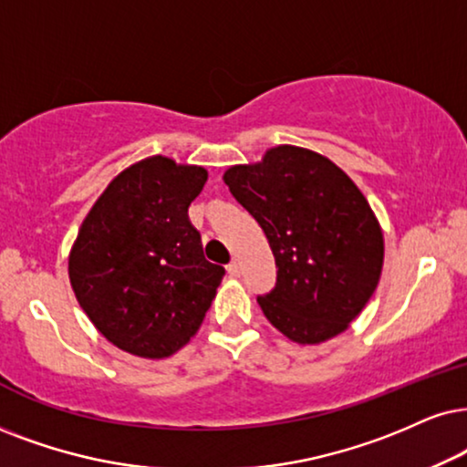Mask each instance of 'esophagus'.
<instances>
[{
	"label": "esophagus",
	"instance_id": "obj_1",
	"mask_svg": "<svg viewBox=\"0 0 467 467\" xmlns=\"http://www.w3.org/2000/svg\"><path fill=\"white\" fill-rule=\"evenodd\" d=\"M226 271H228V274L233 275V277H237V275H239V263H237V261H230V263L226 265Z\"/></svg>",
	"mask_w": 467,
	"mask_h": 467
}]
</instances>
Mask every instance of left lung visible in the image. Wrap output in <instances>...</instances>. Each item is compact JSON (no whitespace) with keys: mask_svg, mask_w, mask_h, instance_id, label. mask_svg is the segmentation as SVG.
<instances>
[{"mask_svg":"<svg viewBox=\"0 0 467 467\" xmlns=\"http://www.w3.org/2000/svg\"><path fill=\"white\" fill-rule=\"evenodd\" d=\"M223 182L263 228L275 286L258 295L286 338L318 345L349 327L383 267V234L356 182L327 157L275 146L261 163L233 165Z\"/></svg>","mask_w":467,"mask_h":467,"instance_id":"1","label":"left lung"}]
</instances>
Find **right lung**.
<instances>
[{"label": "right lung", "mask_w": 467, "mask_h": 467, "mask_svg": "<svg viewBox=\"0 0 467 467\" xmlns=\"http://www.w3.org/2000/svg\"><path fill=\"white\" fill-rule=\"evenodd\" d=\"M206 170L155 155L122 170L68 256L77 302L118 349L168 358L202 326L223 271L204 258L187 209Z\"/></svg>", "instance_id": "add662e5"}]
</instances>
